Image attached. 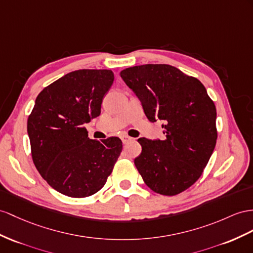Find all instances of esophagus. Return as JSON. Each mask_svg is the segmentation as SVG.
Returning a JSON list of instances; mask_svg holds the SVG:
<instances>
[{
  "label": "esophagus",
  "instance_id": "34e87169",
  "mask_svg": "<svg viewBox=\"0 0 253 253\" xmlns=\"http://www.w3.org/2000/svg\"><path fill=\"white\" fill-rule=\"evenodd\" d=\"M121 139H122V142H123V143H124V144L128 143V142H130V141L132 140V138H130V137H129V135H126V134L121 135Z\"/></svg>",
  "mask_w": 253,
  "mask_h": 253
}]
</instances>
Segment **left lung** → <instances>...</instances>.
Listing matches in <instances>:
<instances>
[{
    "label": "left lung",
    "mask_w": 253,
    "mask_h": 253,
    "mask_svg": "<svg viewBox=\"0 0 253 253\" xmlns=\"http://www.w3.org/2000/svg\"><path fill=\"white\" fill-rule=\"evenodd\" d=\"M138 96L146 118L160 120L165 140H138L134 165L150 188L164 196L188 189L202 175L217 141L216 107L197 78L167 64H145L121 71Z\"/></svg>",
    "instance_id": "8db88e82"
}]
</instances>
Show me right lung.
<instances>
[{"instance_id": "right-lung-1", "label": "right lung", "mask_w": 253, "mask_h": 253, "mask_svg": "<svg viewBox=\"0 0 253 253\" xmlns=\"http://www.w3.org/2000/svg\"><path fill=\"white\" fill-rule=\"evenodd\" d=\"M114 75L108 69H79L38 94L28 119L33 163L42 178L62 194L85 198L99 191L112 173L120 138H88L84 125L100 114Z\"/></svg>"}]
</instances>
